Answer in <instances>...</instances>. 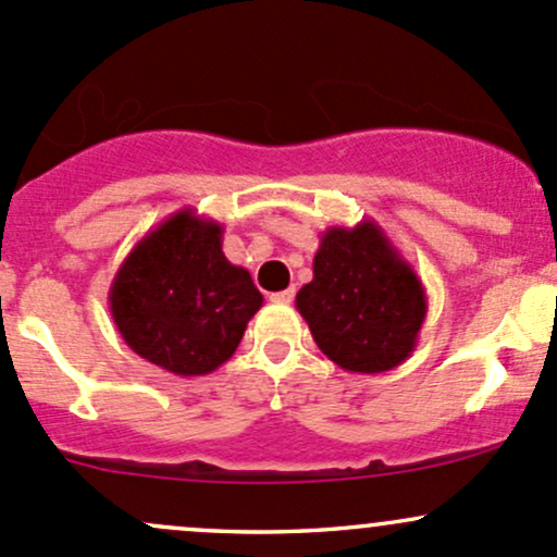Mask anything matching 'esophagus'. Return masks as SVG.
I'll use <instances>...</instances> for the list:
<instances>
[{
	"label": "esophagus",
	"instance_id": "34e87169",
	"mask_svg": "<svg viewBox=\"0 0 557 557\" xmlns=\"http://www.w3.org/2000/svg\"><path fill=\"white\" fill-rule=\"evenodd\" d=\"M293 296H296V290L285 288V290H280V293H272V296H269V298H272L274 304H290Z\"/></svg>",
	"mask_w": 557,
	"mask_h": 557
}]
</instances>
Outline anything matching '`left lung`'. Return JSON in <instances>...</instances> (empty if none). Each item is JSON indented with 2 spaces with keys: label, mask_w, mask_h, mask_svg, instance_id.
Wrapping results in <instances>:
<instances>
[{
  "label": "left lung",
  "mask_w": 557,
  "mask_h": 557,
  "mask_svg": "<svg viewBox=\"0 0 557 557\" xmlns=\"http://www.w3.org/2000/svg\"><path fill=\"white\" fill-rule=\"evenodd\" d=\"M311 338L348 372L399 368L418 346L425 288L372 219L322 232L314 277L296 296Z\"/></svg>",
  "instance_id": "obj_1"
}]
</instances>
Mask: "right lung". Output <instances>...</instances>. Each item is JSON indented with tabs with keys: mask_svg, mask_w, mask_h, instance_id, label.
I'll list each match as a JSON object with an SVG mask.
<instances>
[{
	"mask_svg": "<svg viewBox=\"0 0 557 557\" xmlns=\"http://www.w3.org/2000/svg\"><path fill=\"white\" fill-rule=\"evenodd\" d=\"M222 224L182 209L152 227L110 283L108 307L134 354L174 375H209L235 354L264 296L230 264Z\"/></svg>",
	"mask_w": 557,
	"mask_h": 557,
	"instance_id": "obj_1",
	"label": "right lung"
}]
</instances>
